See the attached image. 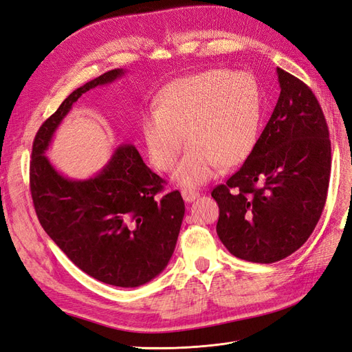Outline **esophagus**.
<instances>
[{
    "label": "esophagus",
    "mask_w": 352,
    "mask_h": 352,
    "mask_svg": "<svg viewBox=\"0 0 352 352\" xmlns=\"http://www.w3.org/2000/svg\"><path fill=\"white\" fill-rule=\"evenodd\" d=\"M182 197L186 202H192L194 199H197L199 197V192L194 189H182Z\"/></svg>",
    "instance_id": "obj_1"
}]
</instances>
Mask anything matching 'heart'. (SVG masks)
Returning <instances> with one entry per match:
<instances>
[{
    "label": "heart",
    "mask_w": 352,
    "mask_h": 352,
    "mask_svg": "<svg viewBox=\"0 0 352 352\" xmlns=\"http://www.w3.org/2000/svg\"><path fill=\"white\" fill-rule=\"evenodd\" d=\"M153 110L142 116L141 131L153 166L172 170L189 150L175 179L198 186L214 177L220 167L247 162L258 140L261 95L247 73L207 70L175 80L162 89Z\"/></svg>",
    "instance_id": "heart-1"
}]
</instances>
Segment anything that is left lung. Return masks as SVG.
Returning <instances> with one entry per match:
<instances>
[{
    "instance_id": "8db88e82",
    "label": "left lung",
    "mask_w": 352,
    "mask_h": 352,
    "mask_svg": "<svg viewBox=\"0 0 352 352\" xmlns=\"http://www.w3.org/2000/svg\"><path fill=\"white\" fill-rule=\"evenodd\" d=\"M280 95L252 154L212 189L217 235L238 258L269 264L301 248L326 204L329 129L316 95L278 69Z\"/></svg>"
}]
</instances>
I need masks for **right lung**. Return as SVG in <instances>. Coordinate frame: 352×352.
<instances>
[{"instance_id": "1", "label": "right lung", "mask_w": 352, "mask_h": 352, "mask_svg": "<svg viewBox=\"0 0 352 352\" xmlns=\"http://www.w3.org/2000/svg\"><path fill=\"white\" fill-rule=\"evenodd\" d=\"M114 69L73 91L42 123L32 145L29 185L41 226L74 265L100 282L136 287L164 270L176 247L185 202L151 172L133 145H120L87 180H72L45 157L72 105L89 89L120 78Z\"/></svg>"}]
</instances>
